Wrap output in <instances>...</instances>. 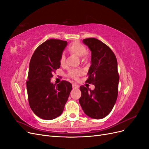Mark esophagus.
<instances>
[{
  "instance_id": "obj_1",
  "label": "esophagus",
  "mask_w": 149,
  "mask_h": 149,
  "mask_svg": "<svg viewBox=\"0 0 149 149\" xmlns=\"http://www.w3.org/2000/svg\"><path fill=\"white\" fill-rule=\"evenodd\" d=\"M73 89H78L79 88V86L76 84H73Z\"/></svg>"
}]
</instances>
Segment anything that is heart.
Segmentation results:
<instances>
[{"mask_svg": "<svg viewBox=\"0 0 149 149\" xmlns=\"http://www.w3.org/2000/svg\"><path fill=\"white\" fill-rule=\"evenodd\" d=\"M68 51L71 54H74L79 57H81L83 60L87 58V50L85 46L80 42H73L68 46ZM59 62L61 66H64L66 62V56L65 54H61L59 59ZM82 74L81 70L77 69H70L68 73V76L74 79H78V77Z\"/></svg>", "mask_w": 149, "mask_h": 149, "instance_id": "obj_1", "label": "heart"}]
</instances>
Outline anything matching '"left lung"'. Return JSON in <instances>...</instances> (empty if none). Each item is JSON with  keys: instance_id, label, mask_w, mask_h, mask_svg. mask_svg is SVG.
<instances>
[{"instance_id": "left-lung-1", "label": "left lung", "mask_w": 149, "mask_h": 149, "mask_svg": "<svg viewBox=\"0 0 149 149\" xmlns=\"http://www.w3.org/2000/svg\"><path fill=\"white\" fill-rule=\"evenodd\" d=\"M83 42L91 51V65L86 82L94 84L95 89L80 86L79 102L86 115L101 119L110 113L118 94L117 60L111 49L99 39L87 38Z\"/></svg>"}]
</instances>
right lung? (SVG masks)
I'll return each mask as SVG.
<instances>
[{"label": "right lung", "mask_w": 149, "mask_h": 149, "mask_svg": "<svg viewBox=\"0 0 149 149\" xmlns=\"http://www.w3.org/2000/svg\"><path fill=\"white\" fill-rule=\"evenodd\" d=\"M67 45L65 40L50 39L35 50L31 58L26 88L31 109L40 118L53 120L63 111L72 85L63 80L50 83L52 73L60 67V55Z\"/></svg>", "instance_id": "1"}]
</instances>
